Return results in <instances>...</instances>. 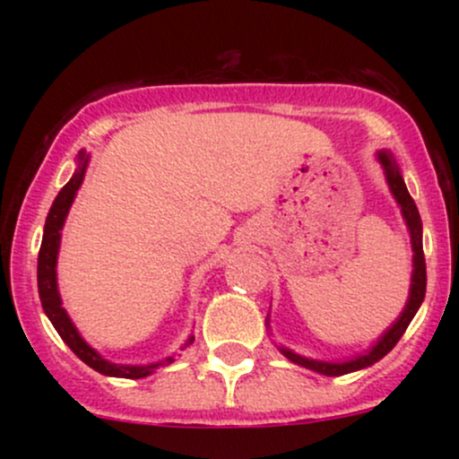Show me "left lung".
<instances>
[{
  "label": "left lung",
  "mask_w": 459,
  "mask_h": 459,
  "mask_svg": "<svg viewBox=\"0 0 459 459\" xmlns=\"http://www.w3.org/2000/svg\"><path fill=\"white\" fill-rule=\"evenodd\" d=\"M377 160H380L384 175H386L388 187H391L394 200L402 207V215L405 220V226L410 230V241H412V282H410V296L408 302H405V308L399 315V319L388 328L380 339L376 341V345H371L365 354L351 358V360H343V362H325V360H313V358H304L296 354V351L287 350V347H281V351L289 358L291 362H296L299 367H307L310 371H317L321 376H345V373L358 371V368H367L371 367L373 362H377L380 358H384L388 351L397 345V341L402 339L405 328L410 325V321L414 319L416 310H419L420 302L425 298V284H428V272H425V255H423V222H420L419 209H416L412 196H410L408 187H405L402 172H399V166L394 163L393 155L388 151H380L377 152Z\"/></svg>",
  "instance_id": "left-lung-1"
}]
</instances>
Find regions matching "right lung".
I'll return each instance as SVG.
<instances>
[{
	"mask_svg": "<svg viewBox=\"0 0 459 459\" xmlns=\"http://www.w3.org/2000/svg\"><path fill=\"white\" fill-rule=\"evenodd\" d=\"M88 168V155L86 151H79L77 155V168L75 175L71 177V181L66 183L65 187L60 189L54 204H51L49 213H47L45 220V233H43V244H40L39 252V296L40 304H43L45 315L49 317L57 334L62 336V341L71 347L73 354H75L79 360L86 362L88 367H92L94 371L103 373V376L112 377H127V380H140V377L151 376L157 367L170 365L175 362V356H168L166 360L161 362H151V365H116V362L105 360V358L94 351L86 341L82 339L75 325H73L71 317L66 315V310L62 308L60 291H57V273H56V263H57V250H60V237H62V226H65V220L68 215V209H71L73 200L77 196V189L82 187L83 175H86ZM194 341V336H189V345Z\"/></svg>",
	"mask_w": 459,
	"mask_h": 459,
	"instance_id": "right-lung-1",
	"label": "right lung"
}]
</instances>
